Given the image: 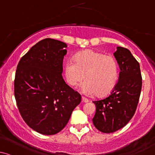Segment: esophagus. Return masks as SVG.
I'll return each mask as SVG.
<instances>
[{"mask_svg":"<svg viewBox=\"0 0 155 155\" xmlns=\"http://www.w3.org/2000/svg\"><path fill=\"white\" fill-rule=\"evenodd\" d=\"M82 101L84 102V103H87V102L89 101V100L87 99V98H85V97H82Z\"/></svg>","mask_w":155,"mask_h":155,"instance_id":"obj_1","label":"esophagus"}]
</instances>
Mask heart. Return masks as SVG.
Listing matches in <instances>:
<instances>
[{
	"label": "heart",
	"instance_id": "b5f03b06",
	"mask_svg": "<svg viewBox=\"0 0 155 155\" xmlns=\"http://www.w3.org/2000/svg\"><path fill=\"white\" fill-rule=\"evenodd\" d=\"M64 77L70 87H75L85 81L82 91L85 94L105 96L115 89L119 80V67L110 55L87 50L78 54L74 61L64 66Z\"/></svg>",
	"mask_w": 155,
	"mask_h": 155
}]
</instances>
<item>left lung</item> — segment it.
I'll use <instances>...</instances> for the list:
<instances>
[{
    "mask_svg": "<svg viewBox=\"0 0 155 155\" xmlns=\"http://www.w3.org/2000/svg\"><path fill=\"white\" fill-rule=\"evenodd\" d=\"M113 54L120 68L117 84L109 96L93 101L96 112L92 122L98 130L106 134L113 133L128 123L137 110L142 89L140 64L130 51L117 47Z\"/></svg>",
    "mask_w": 155,
    "mask_h": 155,
    "instance_id": "left-lung-1",
    "label": "left lung"
}]
</instances>
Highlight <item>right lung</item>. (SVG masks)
I'll return each mask as SVG.
<instances>
[{
  "label": "right lung",
  "mask_w": 155,
  "mask_h": 155,
  "mask_svg": "<svg viewBox=\"0 0 155 155\" xmlns=\"http://www.w3.org/2000/svg\"><path fill=\"white\" fill-rule=\"evenodd\" d=\"M67 45L42 39L21 58L14 89L17 106L27 125L44 135H54L67 125L81 95L63 80Z\"/></svg>",
  "instance_id": "add662e5"
}]
</instances>
